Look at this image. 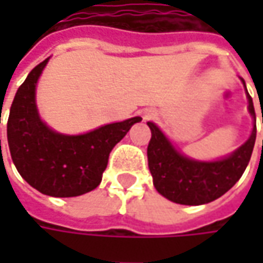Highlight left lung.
Returning a JSON list of instances; mask_svg holds the SVG:
<instances>
[{"label": "left lung", "mask_w": 263, "mask_h": 263, "mask_svg": "<svg viewBox=\"0 0 263 263\" xmlns=\"http://www.w3.org/2000/svg\"><path fill=\"white\" fill-rule=\"evenodd\" d=\"M241 82L245 85L243 79ZM246 93L249 112L253 118L252 135L234 152L217 161H197L186 157L177 151L155 123H147L152 132L147 145V165L159 195L180 205H203L221 197L237 183L248 167L256 140L253 101L248 89Z\"/></svg>", "instance_id": "left-lung-1"}]
</instances>
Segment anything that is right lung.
<instances>
[{"instance_id":"add662e5","label":"right lung","mask_w":263,"mask_h":263,"mask_svg":"<svg viewBox=\"0 0 263 263\" xmlns=\"http://www.w3.org/2000/svg\"><path fill=\"white\" fill-rule=\"evenodd\" d=\"M48 60L29 73L15 93L7 123L8 147L17 171L33 189L54 197L80 196L99 186L109 152L142 118L105 124L83 135L52 130L36 106V83Z\"/></svg>"}]
</instances>
